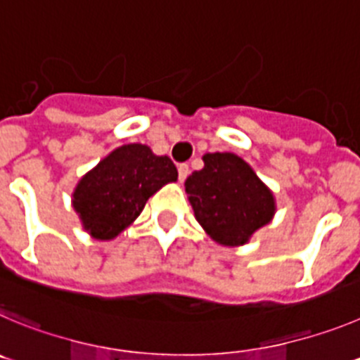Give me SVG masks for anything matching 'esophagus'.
<instances>
[{
	"label": "esophagus",
	"mask_w": 360,
	"mask_h": 360,
	"mask_svg": "<svg viewBox=\"0 0 360 360\" xmlns=\"http://www.w3.org/2000/svg\"><path fill=\"white\" fill-rule=\"evenodd\" d=\"M177 174H179V181L183 183V181L188 177V174H190V167H188L186 163H181L179 167H177Z\"/></svg>",
	"instance_id": "obj_1"
}]
</instances>
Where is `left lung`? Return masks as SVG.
<instances>
[{"instance_id":"left-lung-1","label":"left lung","mask_w":360,"mask_h":360,"mask_svg":"<svg viewBox=\"0 0 360 360\" xmlns=\"http://www.w3.org/2000/svg\"><path fill=\"white\" fill-rule=\"evenodd\" d=\"M204 168L184 186L195 219L213 240L240 245L273 219L274 197L242 158L215 152L202 158Z\"/></svg>"}]
</instances>
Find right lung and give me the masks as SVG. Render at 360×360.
<instances>
[{"label": "right lung", "instance_id": "1", "mask_svg": "<svg viewBox=\"0 0 360 360\" xmlns=\"http://www.w3.org/2000/svg\"><path fill=\"white\" fill-rule=\"evenodd\" d=\"M176 179L168 156L152 154L147 145H124L80 179L73 208L95 238L109 240L140 215L148 197Z\"/></svg>", "mask_w": 360, "mask_h": 360}]
</instances>
